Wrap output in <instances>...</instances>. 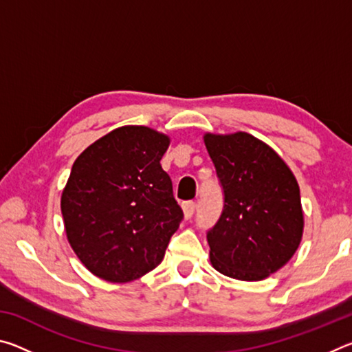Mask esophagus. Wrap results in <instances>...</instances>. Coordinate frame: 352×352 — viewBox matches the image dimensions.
<instances>
[{"instance_id":"34e87169","label":"esophagus","mask_w":352,"mask_h":352,"mask_svg":"<svg viewBox=\"0 0 352 352\" xmlns=\"http://www.w3.org/2000/svg\"><path fill=\"white\" fill-rule=\"evenodd\" d=\"M183 212H184V217L186 219H190L194 216V212H195V204L194 201H184L183 204Z\"/></svg>"}]
</instances>
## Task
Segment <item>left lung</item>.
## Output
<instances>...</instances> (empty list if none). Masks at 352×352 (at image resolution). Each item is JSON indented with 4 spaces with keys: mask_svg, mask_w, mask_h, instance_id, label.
Returning a JSON list of instances; mask_svg holds the SVG:
<instances>
[{
    "mask_svg": "<svg viewBox=\"0 0 352 352\" xmlns=\"http://www.w3.org/2000/svg\"><path fill=\"white\" fill-rule=\"evenodd\" d=\"M223 192V210L206 231L212 267L259 281L289 262L302 236L300 188L275 151L248 133L205 135Z\"/></svg>",
    "mask_w": 352,
    "mask_h": 352,
    "instance_id": "left-lung-1",
    "label": "left lung"
}]
</instances>
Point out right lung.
Returning <instances> with one entry per match:
<instances>
[{
	"mask_svg": "<svg viewBox=\"0 0 352 352\" xmlns=\"http://www.w3.org/2000/svg\"><path fill=\"white\" fill-rule=\"evenodd\" d=\"M169 138L142 126L121 127L85 148L62 194L71 247L94 275L126 283L164 258L183 211L160 160Z\"/></svg>",
	"mask_w": 352,
	"mask_h": 352,
	"instance_id": "right-lung-1",
	"label": "right lung"
}]
</instances>
